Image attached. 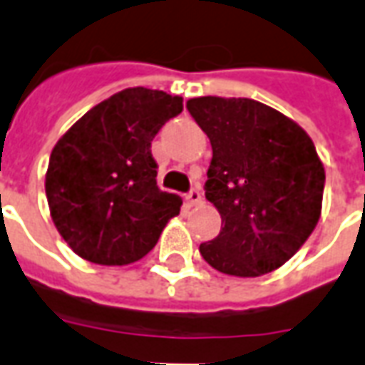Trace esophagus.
<instances>
[{"label":"esophagus","instance_id":"1","mask_svg":"<svg viewBox=\"0 0 365 365\" xmlns=\"http://www.w3.org/2000/svg\"><path fill=\"white\" fill-rule=\"evenodd\" d=\"M201 201H203V197H201V191L199 190H191L190 193H187V197H185V203H187V207L201 205Z\"/></svg>","mask_w":365,"mask_h":365}]
</instances>
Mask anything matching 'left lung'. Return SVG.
I'll return each mask as SVG.
<instances>
[{"instance_id":"left-lung-1","label":"left lung","mask_w":365,"mask_h":365,"mask_svg":"<svg viewBox=\"0 0 365 365\" xmlns=\"http://www.w3.org/2000/svg\"><path fill=\"white\" fill-rule=\"evenodd\" d=\"M187 111L211 140L205 195L221 232L199 246L221 274L258 277L297 252L321 219L324 166L287 115L246 97H193Z\"/></svg>"}]
</instances>
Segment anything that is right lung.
Instances as JSON below:
<instances>
[{"instance_id": "add662e5", "label": "right lung", "mask_w": 365, "mask_h": 365, "mask_svg": "<svg viewBox=\"0 0 365 365\" xmlns=\"http://www.w3.org/2000/svg\"><path fill=\"white\" fill-rule=\"evenodd\" d=\"M183 99L127 88L68 128L52 148L44 191L54 227L80 258L127 266L158 242L182 197L156 185L152 138Z\"/></svg>"}]
</instances>
